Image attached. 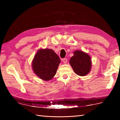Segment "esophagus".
Masks as SVG:
<instances>
[{
  "label": "esophagus",
  "mask_w": 120,
  "mask_h": 120,
  "mask_svg": "<svg viewBox=\"0 0 120 120\" xmlns=\"http://www.w3.org/2000/svg\"><path fill=\"white\" fill-rule=\"evenodd\" d=\"M63 62H64V64H66L67 62V58H64L62 59Z\"/></svg>",
  "instance_id": "34e87169"
}]
</instances>
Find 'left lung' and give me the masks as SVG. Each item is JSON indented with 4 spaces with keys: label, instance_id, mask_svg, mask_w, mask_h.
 <instances>
[{
    "label": "left lung",
    "instance_id": "obj_1",
    "mask_svg": "<svg viewBox=\"0 0 120 120\" xmlns=\"http://www.w3.org/2000/svg\"><path fill=\"white\" fill-rule=\"evenodd\" d=\"M70 60V64L77 75L84 76L90 71L92 62L88 54L81 51H76Z\"/></svg>",
    "mask_w": 120,
    "mask_h": 120
}]
</instances>
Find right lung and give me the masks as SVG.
Masks as SVG:
<instances>
[{"label":"right lung","mask_w":120,"mask_h":120,"mask_svg":"<svg viewBox=\"0 0 120 120\" xmlns=\"http://www.w3.org/2000/svg\"><path fill=\"white\" fill-rule=\"evenodd\" d=\"M60 59L52 49H40L36 53L32 62L35 74L44 80H50L56 74Z\"/></svg>","instance_id":"obj_1"}]
</instances>
